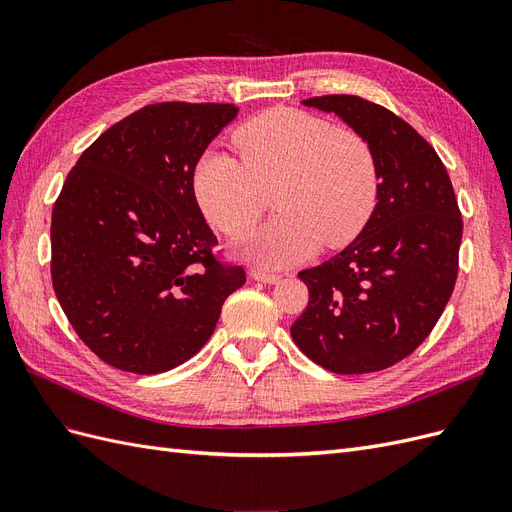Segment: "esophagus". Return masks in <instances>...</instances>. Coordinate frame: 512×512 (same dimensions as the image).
<instances>
[{"label":"esophagus","mask_w":512,"mask_h":512,"mask_svg":"<svg viewBox=\"0 0 512 512\" xmlns=\"http://www.w3.org/2000/svg\"><path fill=\"white\" fill-rule=\"evenodd\" d=\"M256 282H265V284H277L280 282V275L277 273H269V271H265V269H252V273H250Z\"/></svg>","instance_id":"34e87169"}]
</instances>
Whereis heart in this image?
<instances>
[{"instance_id": "b5f03b06", "label": "heart", "mask_w": 512, "mask_h": 512, "mask_svg": "<svg viewBox=\"0 0 512 512\" xmlns=\"http://www.w3.org/2000/svg\"><path fill=\"white\" fill-rule=\"evenodd\" d=\"M239 158L207 151L194 173L205 218L228 237L250 232L262 190L277 185V218L247 245L269 267L314 256L320 245L344 247L361 235L380 198V164L367 138L299 108L277 106L235 132Z\"/></svg>"}]
</instances>
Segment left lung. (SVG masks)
Masks as SVG:
<instances>
[{
  "label": "left lung",
  "instance_id": "8db88e82",
  "mask_svg": "<svg viewBox=\"0 0 512 512\" xmlns=\"http://www.w3.org/2000/svg\"><path fill=\"white\" fill-rule=\"evenodd\" d=\"M374 145L380 198L346 250L299 273L309 290L290 335L333 374H371L406 359L451 299L463 220L451 177L425 138L389 108L359 96H318Z\"/></svg>",
  "mask_w": 512,
  "mask_h": 512
}]
</instances>
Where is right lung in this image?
<instances>
[{
    "instance_id": "1",
    "label": "right lung",
    "mask_w": 512,
    "mask_h": 512,
    "mask_svg": "<svg viewBox=\"0 0 512 512\" xmlns=\"http://www.w3.org/2000/svg\"><path fill=\"white\" fill-rule=\"evenodd\" d=\"M235 104L160 102L117 121L68 173L51 220L57 301L108 365L162 374L203 348L243 267L218 245L194 170Z\"/></svg>"
}]
</instances>
